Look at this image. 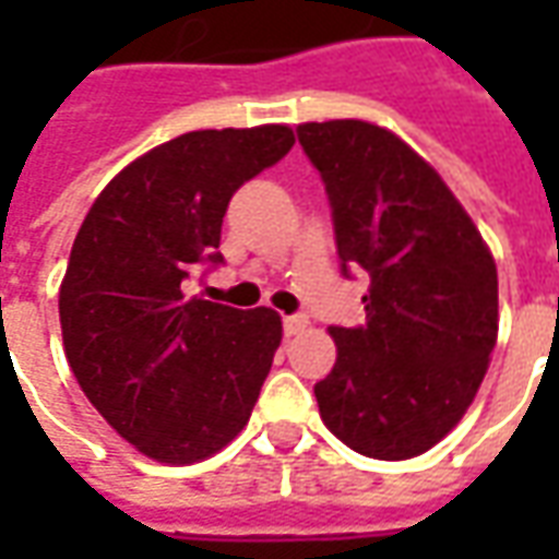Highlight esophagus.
Here are the masks:
<instances>
[{
	"mask_svg": "<svg viewBox=\"0 0 559 559\" xmlns=\"http://www.w3.org/2000/svg\"><path fill=\"white\" fill-rule=\"evenodd\" d=\"M305 326H308V317L305 314L284 317V335H299Z\"/></svg>",
	"mask_w": 559,
	"mask_h": 559,
	"instance_id": "obj_1",
	"label": "esophagus"
}]
</instances>
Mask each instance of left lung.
I'll return each instance as SVG.
<instances>
[{
	"label": "left lung",
	"instance_id": "left-lung-1",
	"mask_svg": "<svg viewBox=\"0 0 559 559\" xmlns=\"http://www.w3.org/2000/svg\"><path fill=\"white\" fill-rule=\"evenodd\" d=\"M326 185L341 272L368 275L365 323L332 326L320 416L359 455L404 461L452 431L497 344V266L479 230L392 131L359 119L296 128Z\"/></svg>",
	"mask_w": 559,
	"mask_h": 559
}]
</instances>
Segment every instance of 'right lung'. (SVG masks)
<instances>
[{"label":"right lung","mask_w":559,"mask_h":559,"mask_svg":"<svg viewBox=\"0 0 559 559\" xmlns=\"http://www.w3.org/2000/svg\"><path fill=\"white\" fill-rule=\"evenodd\" d=\"M293 143L287 126L182 134L131 160L80 227L59 290L68 365L143 455L203 461L254 411L281 317L185 296V281L224 263L230 197Z\"/></svg>","instance_id":"right-lung-1"}]
</instances>
